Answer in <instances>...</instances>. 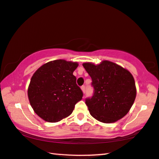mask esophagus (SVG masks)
Listing matches in <instances>:
<instances>
[{
    "label": "esophagus",
    "instance_id": "esophagus-1",
    "mask_svg": "<svg viewBox=\"0 0 159 159\" xmlns=\"http://www.w3.org/2000/svg\"><path fill=\"white\" fill-rule=\"evenodd\" d=\"M81 89H82V91L83 92V93H85V85L81 86Z\"/></svg>",
    "mask_w": 159,
    "mask_h": 159
}]
</instances>
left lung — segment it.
<instances>
[{"label": "left lung", "mask_w": 159, "mask_h": 159, "mask_svg": "<svg viewBox=\"0 0 159 159\" xmlns=\"http://www.w3.org/2000/svg\"><path fill=\"white\" fill-rule=\"evenodd\" d=\"M83 66L92 79L94 89L85 99L89 113L103 123H112L127 114L136 96L135 80L130 72L115 63L105 61L99 65Z\"/></svg>", "instance_id": "1"}]
</instances>
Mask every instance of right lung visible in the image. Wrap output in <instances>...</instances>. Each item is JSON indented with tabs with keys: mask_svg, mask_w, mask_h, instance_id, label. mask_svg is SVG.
<instances>
[{
	"mask_svg": "<svg viewBox=\"0 0 159 159\" xmlns=\"http://www.w3.org/2000/svg\"><path fill=\"white\" fill-rule=\"evenodd\" d=\"M78 63L64 60H53L40 67L28 89V99L35 113L48 122L68 117L83 93L73 75Z\"/></svg>",
	"mask_w": 159,
	"mask_h": 159,
	"instance_id": "add662e5",
	"label": "right lung"
}]
</instances>
